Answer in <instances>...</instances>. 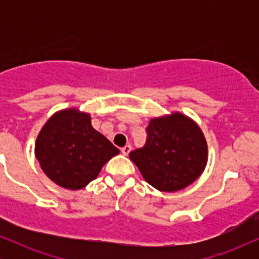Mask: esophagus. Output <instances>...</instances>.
<instances>
[{
	"label": "esophagus",
	"instance_id": "34e87169",
	"mask_svg": "<svg viewBox=\"0 0 259 259\" xmlns=\"http://www.w3.org/2000/svg\"><path fill=\"white\" fill-rule=\"evenodd\" d=\"M132 145H126V146H124L121 148V153L124 154V156H127V154L130 153V151H132Z\"/></svg>",
	"mask_w": 259,
	"mask_h": 259
}]
</instances>
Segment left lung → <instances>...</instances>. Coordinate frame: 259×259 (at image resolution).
Here are the masks:
<instances>
[{
    "label": "left lung",
    "instance_id": "left-lung-1",
    "mask_svg": "<svg viewBox=\"0 0 259 259\" xmlns=\"http://www.w3.org/2000/svg\"><path fill=\"white\" fill-rule=\"evenodd\" d=\"M129 157L151 186L175 192L191 185L203 173L208 147L195 120L171 112L150 120L146 144Z\"/></svg>",
    "mask_w": 259,
    "mask_h": 259
}]
</instances>
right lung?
Returning <instances> with one entry per match:
<instances>
[{"label": "right lung", "mask_w": 259, "mask_h": 259, "mask_svg": "<svg viewBox=\"0 0 259 259\" xmlns=\"http://www.w3.org/2000/svg\"><path fill=\"white\" fill-rule=\"evenodd\" d=\"M119 150L91 125V115L78 108L56 112L35 142V157L44 173L58 186L80 190L95 180Z\"/></svg>", "instance_id": "1"}]
</instances>
